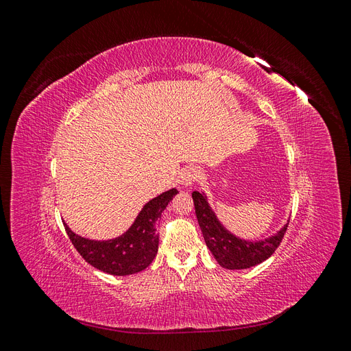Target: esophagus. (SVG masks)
<instances>
[{"instance_id":"esophagus-1","label":"esophagus","mask_w":351,"mask_h":351,"mask_svg":"<svg viewBox=\"0 0 351 351\" xmlns=\"http://www.w3.org/2000/svg\"><path fill=\"white\" fill-rule=\"evenodd\" d=\"M202 173L200 169L196 167H186L182 171V177H180V183H182L184 187H190L195 184L197 180L200 178Z\"/></svg>"}]
</instances>
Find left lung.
<instances>
[{
	"label": "left lung",
	"instance_id": "left-lung-1",
	"mask_svg": "<svg viewBox=\"0 0 351 351\" xmlns=\"http://www.w3.org/2000/svg\"><path fill=\"white\" fill-rule=\"evenodd\" d=\"M192 197L206 246L214 254L215 261L226 269H247L267 261L280 246L289 226L287 222L280 231L263 240H244L221 224L204 192H193Z\"/></svg>",
	"mask_w": 351,
	"mask_h": 351
}]
</instances>
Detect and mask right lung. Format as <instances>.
I'll return each mask as SVG.
<instances>
[{
    "instance_id": "obj_1",
    "label": "right lung",
    "mask_w": 351,
    "mask_h": 351,
    "mask_svg": "<svg viewBox=\"0 0 351 351\" xmlns=\"http://www.w3.org/2000/svg\"><path fill=\"white\" fill-rule=\"evenodd\" d=\"M177 193V189H169L151 199L130 228L115 239L90 240L73 232L66 222L64 227L73 246L93 268L119 277L137 274L149 267L156 256L159 236L155 224Z\"/></svg>"
}]
</instances>
